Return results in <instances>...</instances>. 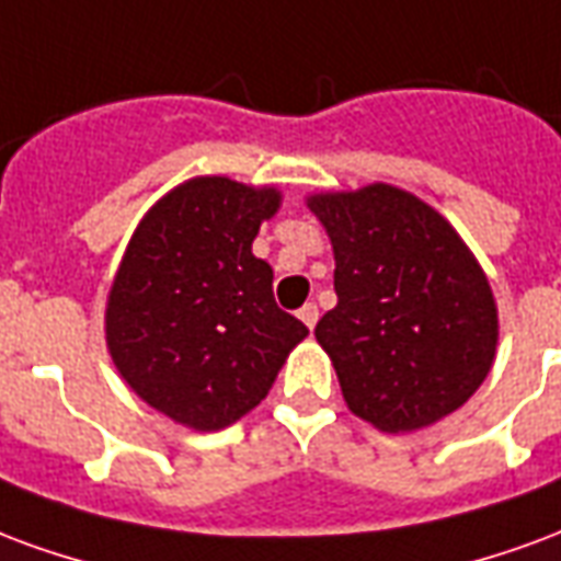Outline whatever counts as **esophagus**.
I'll return each instance as SVG.
<instances>
[{
  "mask_svg": "<svg viewBox=\"0 0 561 561\" xmlns=\"http://www.w3.org/2000/svg\"><path fill=\"white\" fill-rule=\"evenodd\" d=\"M298 320L313 331V325H317V320H320V308H317V305H305V308L298 310Z\"/></svg>",
  "mask_w": 561,
  "mask_h": 561,
  "instance_id": "34e87169",
  "label": "esophagus"
}]
</instances>
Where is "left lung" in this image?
<instances>
[{
  "instance_id": "8db88e82",
  "label": "left lung",
  "mask_w": 561,
  "mask_h": 561,
  "mask_svg": "<svg viewBox=\"0 0 561 561\" xmlns=\"http://www.w3.org/2000/svg\"><path fill=\"white\" fill-rule=\"evenodd\" d=\"M334 248L337 305L317 322L346 407L419 431L463 407L496 355V301L451 224L391 185L310 196Z\"/></svg>"
}]
</instances>
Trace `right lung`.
<instances>
[{"label":"right lung","instance_id":"1","mask_svg":"<svg viewBox=\"0 0 561 561\" xmlns=\"http://www.w3.org/2000/svg\"><path fill=\"white\" fill-rule=\"evenodd\" d=\"M275 187L203 175L140 220L107 301V346L149 407L220 431L268 394L308 325L277 308L272 265L251 251Z\"/></svg>","mask_w":561,"mask_h":561}]
</instances>
